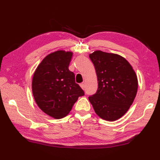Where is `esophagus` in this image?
<instances>
[{"label": "esophagus", "mask_w": 160, "mask_h": 160, "mask_svg": "<svg viewBox=\"0 0 160 160\" xmlns=\"http://www.w3.org/2000/svg\"><path fill=\"white\" fill-rule=\"evenodd\" d=\"M80 86L81 87V88H82V89H84V83H81V84H80Z\"/></svg>", "instance_id": "esophagus-1"}]
</instances>
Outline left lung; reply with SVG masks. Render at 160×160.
Segmentation results:
<instances>
[{"label": "left lung", "instance_id": "1", "mask_svg": "<svg viewBox=\"0 0 160 160\" xmlns=\"http://www.w3.org/2000/svg\"><path fill=\"white\" fill-rule=\"evenodd\" d=\"M89 58L96 69L98 87L89 100L101 118L118 120L127 113L136 96V74L128 61L118 54L96 51Z\"/></svg>", "mask_w": 160, "mask_h": 160}]
</instances>
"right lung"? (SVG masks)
<instances>
[{
    "label": "right lung",
    "instance_id": "1",
    "mask_svg": "<svg viewBox=\"0 0 160 160\" xmlns=\"http://www.w3.org/2000/svg\"><path fill=\"white\" fill-rule=\"evenodd\" d=\"M73 53L57 51L47 56L37 67L32 80V92L44 113L56 119L67 116L84 91L69 70Z\"/></svg>",
    "mask_w": 160,
    "mask_h": 160
}]
</instances>
